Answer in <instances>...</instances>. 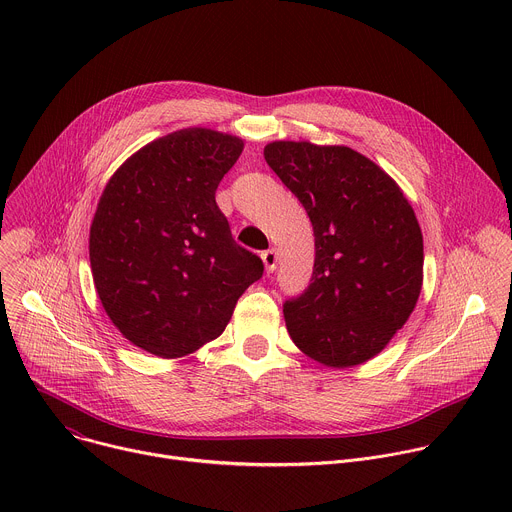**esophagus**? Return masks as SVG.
<instances>
[{"instance_id": "obj_1", "label": "esophagus", "mask_w": 512, "mask_h": 512, "mask_svg": "<svg viewBox=\"0 0 512 512\" xmlns=\"http://www.w3.org/2000/svg\"><path fill=\"white\" fill-rule=\"evenodd\" d=\"M261 259H263V263H265L267 273H273V271H275V265H277V253H275V249L263 251V253H261Z\"/></svg>"}]
</instances>
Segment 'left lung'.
<instances>
[{"label": "left lung", "mask_w": 512, "mask_h": 512, "mask_svg": "<svg viewBox=\"0 0 512 512\" xmlns=\"http://www.w3.org/2000/svg\"><path fill=\"white\" fill-rule=\"evenodd\" d=\"M263 156L314 227L310 285L283 304L291 340L334 369L373 358L421 291L423 237L411 204L391 176L344 145L273 141Z\"/></svg>", "instance_id": "1"}]
</instances>
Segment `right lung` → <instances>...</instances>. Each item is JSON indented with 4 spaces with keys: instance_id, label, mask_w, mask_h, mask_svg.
<instances>
[{
    "instance_id": "right-lung-1",
    "label": "right lung",
    "mask_w": 512,
    "mask_h": 512,
    "mask_svg": "<svg viewBox=\"0 0 512 512\" xmlns=\"http://www.w3.org/2000/svg\"><path fill=\"white\" fill-rule=\"evenodd\" d=\"M241 152L239 137L190 127L145 145L105 186L91 269L107 316L135 346L162 358L198 350L263 275L214 200Z\"/></svg>"
}]
</instances>
